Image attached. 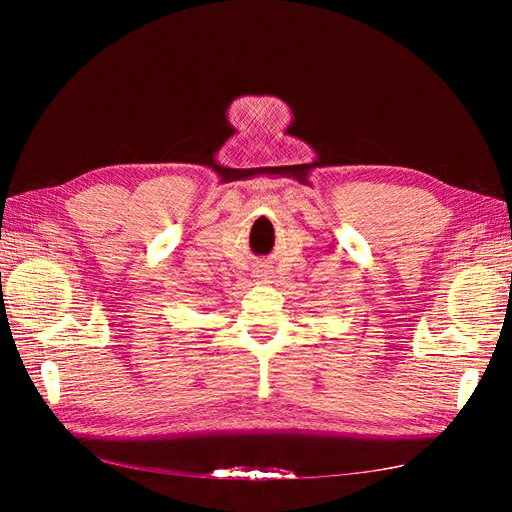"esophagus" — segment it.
<instances>
[{
	"mask_svg": "<svg viewBox=\"0 0 512 512\" xmlns=\"http://www.w3.org/2000/svg\"><path fill=\"white\" fill-rule=\"evenodd\" d=\"M260 282H269V277H271V271L269 269H258L256 273H254Z\"/></svg>",
	"mask_w": 512,
	"mask_h": 512,
	"instance_id": "esophagus-1",
	"label": "esophagus"
}]
</instances>
